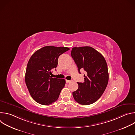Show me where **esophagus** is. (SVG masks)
<instances>
[{
  "instance_id": "1",
  "label": "esophagus",
  "mask_w": 135,
  "mask_h": 135,
  "mask_svg": "<svg viewBox=\"0 0 135 135\" xmlns=\"http://www.w3.org/2000/svg\"><path fill=\"white\" fill-rule=\"evenodd\" d=\"M71 82V81H69V80H66V83H70Z\"/></svg>"
}]
</instances>
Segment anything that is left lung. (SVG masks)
Segmentation results:
<instances>
[{"label": "left lung", "mask_w": 135, "mask_h": 135, "mask_svg": "<svg viewBox=\"0 0 135 135\" xmlns=\"http://www.w3.org/2000/svg\"><path fill=\"white\" fill-rule=\"evenodd\" d=\"M71 55L78 68L86 71L84 82H78L79 88L73 92L75 100L88 105L95 103L102 95L108 82L107 65L104 57L90 46L73 47Z\"/></svg>", "instance_id": "1"}]
</instances>
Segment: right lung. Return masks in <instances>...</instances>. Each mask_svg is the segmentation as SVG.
<instances>
[{
  "mask_svg": "<svg viewBox=\"0 0 135 135\" xmlns=\"http://www.w3.org/2000/svg\"><path fill=\"white\" fill-rule=\"evenodd\" d=\"M69 50L67 47L47 46L36 51L30 57L25 81L31 97L37 103L48 105L58 99L66 81L52 78L51 70L57 67L59 56Z\"/></svg>",
  "mask_w": 135,
  "mask_h": 135,
  "instance_id": "1",
  "label": "right lung"
}]
</instances>
